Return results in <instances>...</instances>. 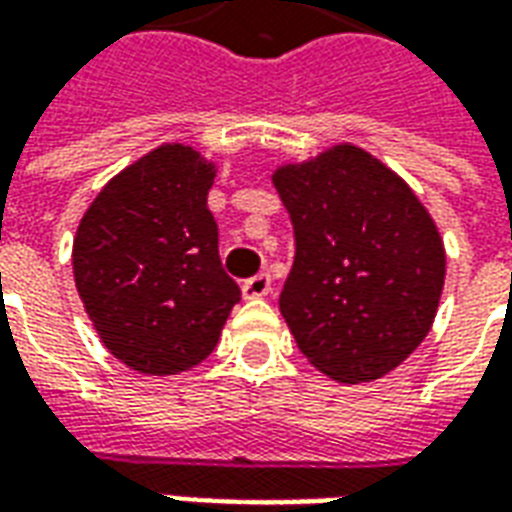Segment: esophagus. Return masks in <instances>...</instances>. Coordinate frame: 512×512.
<instances>
[{"instance_id":"esophagus-1","label":"esophagus","mask_w":512,"mask_h":512,"mask_svg":"<svg viewBox=\"0 0 512 512\" xmlns=\"http://www.w3.org/2000/svg\"><path fill=\"white\" fill-rule=\"evenodd\" d=\"M241 293H244V299H263L271 293V277L268 274H257V277L246 279L244 285H241Z\"/></svg>"}]
</instances>
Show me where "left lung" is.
I'll use <instances>...</instances> for the list:
<instances>
[{
    "mask_svg": "<svg viewBox=\"0 0 512 512\" xmlns=\"http://www.w3.org/2000/svg\"><path fill=\"white\" fill-rule=\"evenodd\" d=\"M296 233L279 312L315 370L367 384L436 321L447 252L414 189L365 147L337 142L271 172Z\"/></svg>",
    "mask_w": 512,
    "mask_h": 512,
    "instance_id": "left-lung-1",
    "label": "left lung"
}]
</instances>
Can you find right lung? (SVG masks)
Masks as SVG:
<instances>
[{
    "mask_svg": "<svg viewBox=\"0 0 512 512\" xmlns=\"http://www.w3.org/2000/svg\"><path fill=\"white\" fill-rule=\"evenodd\" d=\"M216 161L164 142L98 191L73 235V279L106 351L136 373L208 359L241 288L224 274L208 211Z\"/></svg>",
    "mask_w": 512,
    "mask_h": 512,
    "instance_id": "right-lung-1",
    "label": "right lung"
}]
</instances>
